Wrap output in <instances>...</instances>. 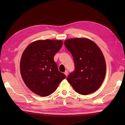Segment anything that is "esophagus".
Instances as JSON below:
<instances>
[{"instance_id":"34e87169","label":"esophagus","mask_w":125,"mask_h":125,"mask_svg":"<svg viewBox=\"0 0 125 125\" xmlns=\"http://www.w3.org/2000/svg\"><path fill=\"white\" fill-rule=\"evenodd\" d=\"M64 74H65L66 76H68V70H65V71Z\"/></svg>"}]
</instances>
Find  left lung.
Masks as SVG:
<instances>
[{"label":"left lung","instance_id":"obj_1","mask_svg":"<svg viewBox=\"0 0 125 125\" xmlns=\"http://www.w3.org/2000/svg\"><path fill=\"white\" fill-rule=\"evenodd\" d=\"M64 46L75 63V70L68 76V82L79 94L87 95L95 92L104 80L106 71L101 50L94 42L85 38L67 40Z\"/></svg>","mask_w":125,"mask_h":125}]
</instances>
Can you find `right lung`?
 I'll return each instance as SVG.
<instances>
[{"label":"right lung","mask_w":125,"mask_h":125,"mask_svg":"<svg viewBox=\"0 0 125 125\" xmlns=\"http://www.w3.org/2000/svg\"><path fill=\"white\" fill-rule=\"evenodd\" d=\"M62 45L61 40H38L28 45L23 52L20 61L21 75L26 86L36 94L48 96L65 78L54 60Z\"/></svg>","instance_id":"right-lung-1"}]
</instances>
